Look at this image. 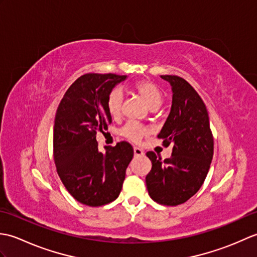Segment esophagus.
Masks as SVG:
<instances>
[{
  "mask_svg": "<svg viewBox=\"0 0 257 257\" xmlns=\"http://www.w3.org/2000/svg\"><path fill=\"white\" fill-rule=\"evenodd\" d=\"M134 154L135 156H143L144 155V150L141 148H138V147H135L134 148Z\"/></svg>",
  "mask_w": 257,
  "mask_h": 257,
  "instance_id": "1",
  "label": "esophagus"
}]
</instances>
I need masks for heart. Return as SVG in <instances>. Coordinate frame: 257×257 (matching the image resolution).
Here are the masks:
<instances>
[{
	"instance_id": "b5f03b06",
	"label": "heart",
	"mask_w": 257,
	"mask_h": 257,
	"mask_svg": "<svg viewBox=\"0 0 257 257\" xmlns=\"http://www.w3.org/2000/svg\"><path fill=\"white\" fill-rule=\"evenodd\" d=\"M133 88L151 109H157L161 106L163 101V94L155 83H152L150 80H140L134 85ZM122 91L119 88H114L109 92L106 100V107L111 117L117 118L120 116L122 110ZM148 133L149 130L145 125L133 121L125 123L120 130V134L123 137L134 141V143H138L145 136L148 135Z\"/></svg>"
}]
</instances>
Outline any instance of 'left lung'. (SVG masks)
<instances>
[{"mask_svg": "<svg viewBox=\"0 0 257 257\" xmlns=\"http://www.w3.org/2000/svg\"><path fill=\"white\" fill-rule=\"evenodd\" d=\"M172 87V106L158 138L172 145L168 159L147 152L152 163L146 184L150 198L162 205H179L193 196L203 184L213 158V135L203 100L187 80L162 75Z\"/></svg>", "mask_w": 257, "mask_h": 257, "instance_id": "1", "label": "left lung"}]
</instances>
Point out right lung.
Listing matches in <instances>:
<instances>
[{
  "mask_svg": "<svg viewBox=\"0 0 257 257\" xmlns=\"http://www.w3.org/2000/svg\"><path fill=\"white\" fill-rule=\"evenodd\" d=\"M125 75L85 74L65 92L54 122V161L65 188L75 200L101 206L118 198L125 169L134 157L127 141L98 150L97 132L111 122L106 100Z\"/></svg>",
  "mask_w": 257,
  "mask_h": 257,
  "instance_id": "obj_1",
  "label": "right lung"
}]
</instances>
